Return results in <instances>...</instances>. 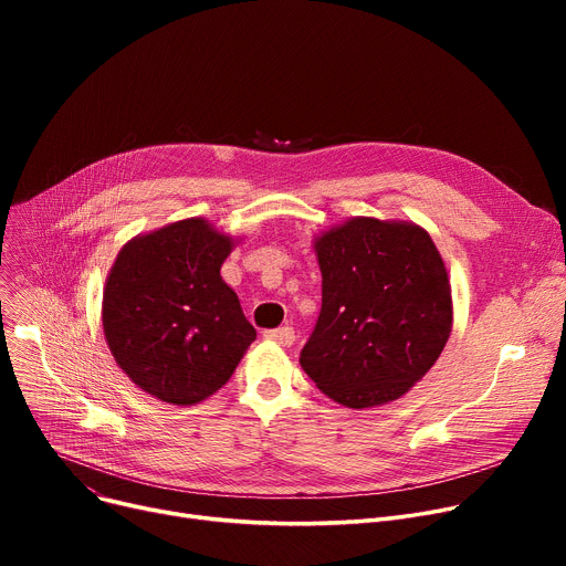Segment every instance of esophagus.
Wrapping results in <instances>:
<instances>
[{
    "instance_id": "esophagus-1",
    "label": "esophagus",
    "mask_w": 566,
    "mask_h": 566,
    "mask_svg": "<svg viewBox=\"0 0 566 566\" xmlns=\"http://www.w3.org/2000/svg\"><path fill=\"white\" fill-rule=\"evenodd\" d=\"M263 337L271 339V342H277V344H282V346H291V344L295 342V331L291 328V325H282V328L265 331Z\"/></svg>"
}]
</instances>
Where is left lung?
Masks as SVG:
<instances>
[{"label":"left lung","mask_w":566,"mask_h":566,"mask_svg":"<svg viewBox=\"0 0 566 566\" xmlns=\"http://www.w3.org/2000/svg\"><path fill=\"white\" fill-rule=\"evenodd\" d=\"M321 314L301 350L318 390L348 408L399 399L452 331L448 271L418 224L353 218L316 241Z\"/></svg>","instance_id":"1"}]
</instances>
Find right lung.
<instances>
[{
  "instance_id": "add662e5",
  "label": "right lung",
  "mask_w": 566,
  "mask_h": 566,
  "mask_svg": "<svg viewBox=\"0 0 566 566\" xmlns=\"http://www.w3.org/2000/svg\"><path fill=\"white\" fill-rule=\"evenodd\" d=\"M231 238L192 218L137 235L118 252L103 295L116 365L174 406L218 392L256 331L220 268Z\"/></svg>"
}]
</instances>
